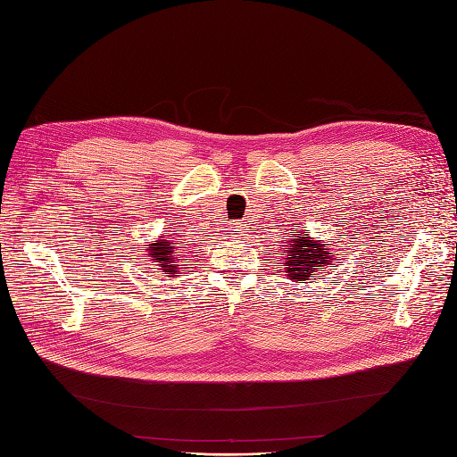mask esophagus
I'll return each instance as SVG.
<instances>
[{"mask_svg": "<svg viewBox=\"0 0 457 457\" xmlns=\"http://www.w3.org/2000/svg\"><path fill=\"white\" fill-rule=\"evenodd\" d=\"M245 231H247V223H245V221H236V223H234V234L245 236Z\"/></svg>", "mask_w": 457, "mask_h": 457, "instance_id": "esophagus-1", "label": "esophagus"}]
</instances>
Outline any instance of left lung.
Here are the masks:
<instances>
[{"instance_id":"1","label":"left lung","mask_w":457,"mask_h":457,"mask_svg":"<svg viewBox=\"0 0 457 457\" xmlns=\"http://www.w3.org/2000/svg\"><path fill=\"white\" fill-rule=\"evenodd\" d=\"M287 237V245L283 251H278V255L285 257V273L293 283L314 280V275L336 261V257L326 247V241L310 237V231L300 229L298 223H295V229H290Z\"/></svg>"}]
</instances>
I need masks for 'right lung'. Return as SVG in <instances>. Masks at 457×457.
<instances>
[{
    "mask_svg": "<svg viewBox=\"0 0 457 457\" xmlns=\"http://www.w3.org/2000/svg\"><path fill=\"white\" fill-rule=\"evenodd\" d=\"M149 257H153V263H157L161 267V273L169 275V277H177L179 275V251L177 244H172L170 239H157L151 247L147 249Z\"/></svg>",
    "mask_w": 457,
    "mask_h": 457,
    "instance_id": "add662e5",
    "label": "right lung"
}]
</instances>
